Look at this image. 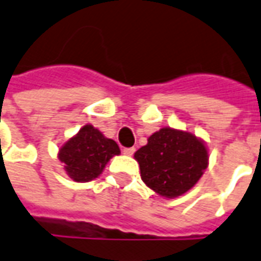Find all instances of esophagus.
Returning a JSON list of instances; mask_svg holds the SVG:
<instances>
[{"label":"esophagus","mask_w":261,"mask_h":261,"mask_svg":"<svg viewBox=\"0 0 261 261\" xmlns=\"http://www.w3.org/2000/svg\"><path fill=\"white\" fill-rule=\"evenodd\" d=\"M122 152L125 155H133V152H135V147H123Z\"/></svg>","instance_id":"1"}]
</instances>
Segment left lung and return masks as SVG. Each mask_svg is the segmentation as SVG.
Wrapping results in <instances>:
<instances>
[{"label":"left lung","mask_w":261,"mask_h":261,"mask_svg":"<svg viewBox=\"0 0 261 261\" xmlns=\"http://www.w3.org/2000/svg\"><path fill=\"white\" fill-rule=\"evenodd\" d=\"M144 183L156 194L176 198L201 179L207 166V150L194 135L172 128L152 133L135 152Z\"/></svg>","instance_id":"left-lung-1"}]
</instances>
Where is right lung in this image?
<instances>
[{"mask_svg": "<svg viewBox=\"0 0 261 261\" xmlns=\"http://www.w3.org/2000/svg\"><path fill=\"white\" fill-rule=\"evenodd\" d=\"M119 154L118 144L105 138L100 130L85 125L59 150V160L75 181H91L100 175L110 158Z\"/></svg>", "mask_w": 261, "mask_h": 261, "instance_id": "1", "label": "right lung"}]
</instances>
